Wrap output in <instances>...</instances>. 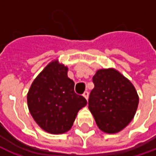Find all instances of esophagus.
<instances>
[{
  "mask_svg": "<svg viewBox=\"0 0 156 156\" xmlns=\"http://www.w3.org/2000/svg\"><path fill=\"white\" fill-rule=\"evenodd\" d=\"M83 96L85 97V98H86V100H87L88 99V97H89V92L87 91H84V93L83 94Z\"/></svg>",
  "mask_w": 156,
  "mask_h": 156,
  "instance_id": "1",
  "label": "esophagus"
}]
</instances>
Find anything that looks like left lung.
Instances as JSON below:
<instances>
[{"mask_svg": "<svg viewBox=\"0 0 156 156\" xmlns=\"http://www.w3.org/2000/svg\"><path fill=\"white\" fill-rule=\"evenodd\" d=\"M88 108L97 126L107 133H115L133 119L139 98L133 85L114 69H100L92 78Z\"/></svg>", "mask_w": 156, "mask_h": 156, "instance_id": "left-lung-1", "label": "left lung"}]
</instances>
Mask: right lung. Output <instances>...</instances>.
I'll return each instance as SVG.
<instances>
[{
	"mask_svg": "<svg viewBox=\"0 0 156 156\" xmlns=\"http://www.w3.org/2000/svg\"><path fill=\"white\" fill-rule=\"evenodd\" d=\"M68 68L52 61L31 85L28 106L36 123L52 134L67 132L87 100L74 91V82L67 75Z\"/></svg>",
	"mask_w": 156,
	"mask_h": 156,
	"instance_id": "obj_1",
	"label": "right lung"
}]
</instances>
